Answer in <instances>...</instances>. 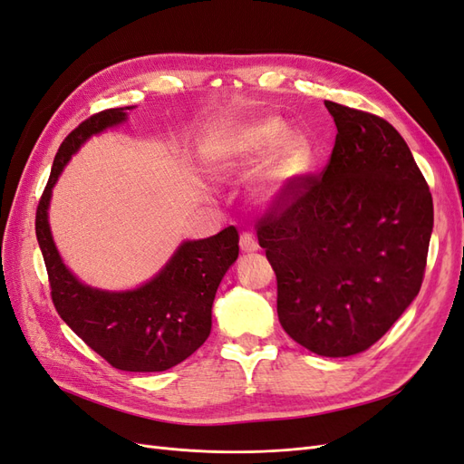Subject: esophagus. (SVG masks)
I'll use <instances>...</instances> for the list:
<instances>
[{
	"label": "esophagus",
	"mask_w": 464,
	"mask_h": 464,
	"mask_svg": "<svg viewBox=\"0 0 464 464\" xmlns=\"http://www.w3.org/2000/svg\"><path fill=\"white\" fill-rule=\"evenodd\" d=\"M240 247H242L244 254H254V251L259 249L257 237L251 234V232H242V236H240Z\"/></svg>",
	"instance_id": "1"
}]
</instances>
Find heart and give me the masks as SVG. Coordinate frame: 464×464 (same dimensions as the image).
Segmentation results:
<instances>
[{
    "mask_svg": "<svg viewBox=\"0 0 464 464\" xmlns=\"http://www.w3.org/2000/svg\"><path fill=\"white\" fill-rule=\"evenodd\" d=\"M285 123L276 118H263L210 139L205 157L218 178H236L257 168L271 151L266 162V179L280 189L298 179L310 164V143L302 133H285Z\"/></svg>",
    "mask_w": 464,
    "mask_h": 464,
    "instance_id": "heart-1",
    "label": "heart"
}]
</instances>
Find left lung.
Returning a JSON list of instances; mask_svg holds the SVG:
<instances>
[{
  "mask_svg": "<svg viewBox=\"0 0 464 464\" xmlns=\"http://www.w3.org/2000/svg\"><path fill=\"white\" fill-rule=\"evenodd\" d=\"M336 125L319 176H300L257 222L283 329L319 356L368 350L422 286L433 201L389 121L325 101Z\"/></svg>",
  "mask_w": 464,
  "mask_h": 464,
  "instance_id": "1",
  "label": "left lung"
}]
</instances>
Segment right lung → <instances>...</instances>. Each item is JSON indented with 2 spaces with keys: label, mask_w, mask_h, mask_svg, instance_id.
<instances>
[{
  "label": "right lung",
  "mask_w": 464,
  "mask_h": 464,
  "mask_svg": "<svg viewBox=\"0 0 464 464\" xmlns=\"http://www.w3.org/2000/svg\"><path fill=\"white\" fill-rule=\"evenodd\" d=\"M130 106L87 118L69 133L53 159L36 208V237L46 263L55 312L101 354L123 372H164L189 358L210 333V310L222 276L237 259L234 227L205 240L184 242L160 273L135 290L106 292L79 283L63 265L48 224L52 188L72 154L91 135L128 118Z\"/></svg>",
  "instance_id": "obj_1"
}]
</instances>
